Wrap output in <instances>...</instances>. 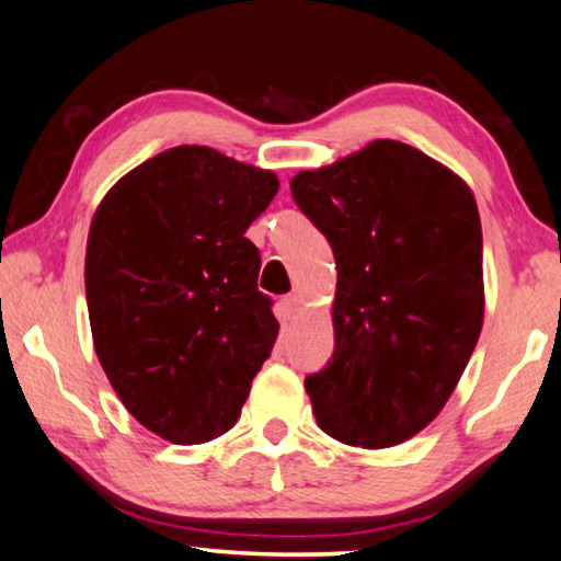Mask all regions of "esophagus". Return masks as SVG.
Listing matches in <instances>:
<instances>
[{"mask_svg": "<svg viewBox=\"0 0 561 561\" xmlns=\"http://www.w3.org/2000/svg\"><path fill=\"white\" fill-rule=\"evenodd\" d=\"M283 310H286V316H296L300 310V298L298 296H286L283 298Z\"/></svg>", "mask_w": 561, "mask_h": 561, "instance_id": "obj_1", "label": "esophagus"}]
</instances>
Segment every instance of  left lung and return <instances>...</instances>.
Wrapping results in <instances>:
<instances>
[{"mask_svg": "<svg viewBox=\"0 0 561 561\" xmlns=\"http://www.w3.org/2000/svg\"><path fill=\"white\" fill-rule=\"evenodd\" d=\"M290 194L333 248L335 351L306 378L323 433L380 449L437 417L484 316L482 226L462 179L400 141L300 171Z\"/></svg>", "mask_w": 561, "mask_h": 561, "instance_id": "obj_1", "label": "left lung"}]
</instances>
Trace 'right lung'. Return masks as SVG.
Listing matches in <instances>:
<instances>
[{
  "label": "right lung",
  "instance_id": "obj_1",
  "mask_svg": "<svg viewBox=\"0 0 561 561\" xmlns=\"http://www.w3.org/2000/svg\"><path fill=\"white\" fill-rule=\"evenodd\" d=\"M278 179L208 146H176L108 191L91 220L87 306L126 410L169 443L231 430L278 320L245 238Z\"/></svg>",
  "mask_w": 561,
  "mask_h": 561
}]
</instances>
